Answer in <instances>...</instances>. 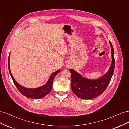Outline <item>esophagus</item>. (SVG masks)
Instances as JSON below:
<instances>
[{
  "label": "esophagus",
  "instance_id": "obj_1",
  "mask_svg": "<svg viewBox=\"0 0 129 129\" xmlns=\"http://www.w3.org/2000/svg\"><path fill=\"white\" fill-rule=\"evenodd\" d=\"M66 67H67V68H69L70 66H68V65H67V66H66Z\"/></svg>",
  "mask_w": 129,
  "mask_h": 129
}]
</instances>
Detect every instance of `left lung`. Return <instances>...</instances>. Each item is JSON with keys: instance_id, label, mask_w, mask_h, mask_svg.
<instances>
[{"instance_id": "8db88e82", "label": "left lung", "mask_w": 129, "mask_h": 129, "mask_svg": "<svg viewBox=\"0 0 129 129\" xmlns=\"http://www.w3.org/2000/svg\"><path fill=\"white\" fill-rule=\"evenodd\" d=\"M111 48L112 62L108 71L102 77L96 80L88 79L81 75L75 70L70 69L72 75L71 88L73 92L82 99H91L99 96L104 91L110 83L115 69L114 50L109 41Z\"/></svg>"}]
</instances>
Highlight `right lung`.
Instances as JSON below:
<instances>
[{
    "label": "right lung",
    "mask_w": 129,
    "mask_h": 129,
    "mask_svg": "<svg viewBox=\"0 0 129 129\" xmlns=\"http://www.w3.org/2000/svg\"><path fill=\"white\" fill-rule=\"evenodd\" d=\"M10 54L9 56V60H8V66H9V70L10 74L12 77V79L14 84L15 85V86L17 87L19 91H20L23 95L30 99H39L43 98V97H44L45 96H46L48 93H49L50 92L52 88L53 80L54 79V77H55V76L58 73H59L60 71V69H58L57 71L53 73L52 75L50 76L48 81L47 82V83L44 85H42V86L37 88H33V89L27 88L21 86V85L19 84L14 79L12 74L10 71Z\"/></svg>",
    "instance_id": "right-lung-1"
}]
</instances>
